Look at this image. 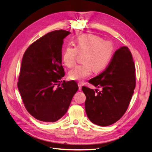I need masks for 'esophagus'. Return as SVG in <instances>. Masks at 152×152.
<instances>
[{
	"instance_id": "esophagus-1",
	"label": "esophagus",
	"mask_w": 152,
	"mask_h": 152,
	"mask_svg": "<svg viewBox=\"0 0 152 152\" xmlns=\"http://www.w3.org/2000/svg\"><path fill=\"white\" fill-rule=\"evenodd\" d=\"M78 88H79V90H82V84H81V83H78Z\"/></svg>"
}]
</instances>
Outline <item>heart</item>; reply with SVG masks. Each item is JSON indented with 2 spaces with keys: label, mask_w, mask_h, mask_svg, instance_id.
Listing matches in <instances>:
<instances>
[{
  "label": "heart",
  "mask_w": 152,
  "mask_h": 152,
  "mask_svg": "<svg viewBox=\"0 0 152 152\" xmlns=\"http://www.w3.org/2000/svg\"><path fill=\"white\" fill-rule=\"evenodd\" d=\"M75 47L68 46L62 53V59L65 66L72 67L76 63L78 55L84 54L82 64L77 65L68 72V78L82 81L91 75L92 70L99 72L108 66L113 55V44L104 41L96 35L84 34L76 39Z\"/></svg>",
  "instance_id": "b5f03b06"
}]
</instances>
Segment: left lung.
Wrapping results in <instances>:
<instances>
[{
  "mask_svg": "<svg viewBox=\"0 0 152 152\" xmlns=\"http://www.w3.org/2000/svg\"><path fill=\"white\" fill-rule=\"evenodd\" d=\"M136 68L127 47L115 51L106 69L89 80L102 91L86 86L85 109L88 117L97 125L107 126L116 123L125 113L136 86Z\"/></svg>",
  "mask_w": 152,
  "mask_h": 152,
  "instance_id": "obj_1",
  "label": "left lung"
}]
</instances>
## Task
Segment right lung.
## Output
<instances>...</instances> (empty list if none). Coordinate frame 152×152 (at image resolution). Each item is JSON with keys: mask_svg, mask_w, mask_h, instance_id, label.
Wrapping results in <instances>:
<instances>
[{"mask_svg": "<svg viewBox=\"0 0 152 152\" xmlns=\"http://www.w3.org/2000/svg\"><path fill=\"white\" fill-rule=\"evenodd\" d=\"M70 32L59 29L31 44L23 54L18 88L27 111L36 119L53 123L67 112L77 83L62 82L63 39Z\"/></svg>", "mask_w": 152, "mask_h": 152, "instance_id": "obj_1", "label": "right lung"}]
</instances>
